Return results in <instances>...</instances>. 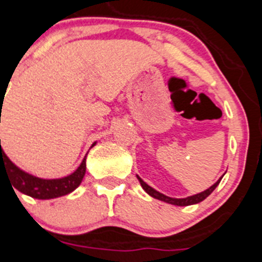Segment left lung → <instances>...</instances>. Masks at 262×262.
Listing matches in <instances>:
<instances>
[{
  "label": "left lung",
  "instance_id": "obj_1",
  "mask_svg": "<svg viewBox=\"0 0 262 262\" xmlns=\"http://www.w3.org/2000/svg\"><path fill=\"white\" fill-rule=\"evenodd\" d=\"M137 178L139 180V182H141V186L143 187V190H145L146 192H147L148 195H151L152 198H155V199H159V200H163V202L165 203H169V204H173V205H180V207H185V205H191V204H196V203H200L202 200H204L205 198L209 196V195L212 194V191H213L214 189H216L217 186H219L220 181L222 180V177L220 178L219 181H217L214 185H212L209 189H207L205 191L203 192H199V194L196 195H192V196H187V198H183V199H176V198H169L167 196V195L161 194V192L156 191L155 189H152L151 186H148L147 183L145 182V181L142 180L141 177H138L137 176Z\"/></svg>",
  "mask_w": 262,
  "mask_h": 262
}]
</instances>
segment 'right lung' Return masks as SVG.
I'll return each instance as SVG.
<instances>
[{
  "instance_id": "right-lung-1",
  "label": "right lung",
  "mask_w": 262,
  "mask_h": 262,
  "mask_svg": "<svg viewBox=\"0 0 262 262\" xmlns=\"http://www.w3.org/2000/svg\"><path fill=\"white\" fill-rule=\"evenodd\" d=\"M85 170H86V156L80 167L67 177L58 178V180H43V178L35 177L19 169L13 161L7 158L6 154L1 148L0 141V173H6L7 177L11 180L14 189L35 199H54V198L70 194L76 187H79L85 176Z\"/></svg>"
}]
</instances>
